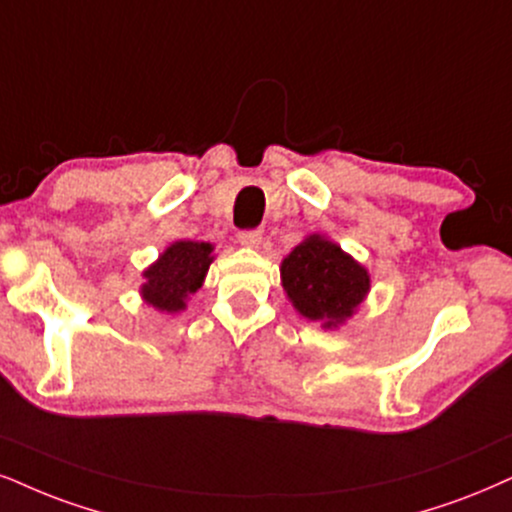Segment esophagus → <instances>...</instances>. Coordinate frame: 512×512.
I'll return each mask as SVG.
<instances>
[{
	"mask_svg": "<svg viewBox=\"0 0 512 512\" xmlns=\"http://www.w3.org/2000/svg\"><path fill=\"white\" fill-rule=\"evenodd\" d=\"M261 239H263L261 230H244V232H239V235H237V242L246 246V249H258Z\"/></svg>",
	"mask_w": 512,
	"mask_h": 512,
	"instance_id": "esophagus-1",
	"label": "esophagus"
}]
</instances>
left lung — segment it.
Instances as JSON below:
<instances>
[{"label":"left lung","instance_id":"obj_1","mask_svg":"<svg viewBox=\"0 0 512 512\" xmlns=\"http://www.w3.org/2000/svg\"><path fill=\"white\" fill-rule=\"evenodd\" d=\"M280 280L296 313L320 323L323 330L342 327L358 311L372 285L363 263L318 232L304 237L282 258Z\"/></svg>","mask_w":512,"mask_h":512}]
</instances>
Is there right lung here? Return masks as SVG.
I'll list each match as a JSON object with an SVG mask.
<instances>
[{
  "label": "right lung",
  "mask_w": 512,
  "mask_h": 512,
  "mask_svg": "<svg viewBox=\"0 0 512 512\" xmlns=\"http://www.w3.org/2000/svg\"><path fill=\"white\" fill-rule=\"evenodd\" d=\"M213 261L216 256L211 242L180 239L168 244L163 254L142 270V301L159 313L173 315L185 311L192 294H197L204 285Z\"/></svg>",
  "instance_id": "add662e5"
}]
</instances>
